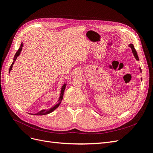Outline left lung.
<instances>
[{
  "label": "left lung",
  "mask_w": 153,
  "mask_h": 153,
  "mask_svg": "<svg viewBox=\"0 0 153 153\" xmlns=\"http://www.w3.org/2000/svg\"><path fill=\"white\" fill-rule=\"evenodd\" d=\"M128 46H129V47H130L131 50V51H132V53L134 54V56L135 58L137 60H139V56H138V55H137V51H136V50H135V48H134V44H130ZM139 70H140V72L141 73V72H142V70H141V68H140V67H139ZM142 78H141V81H142Z\"/></svg>",
  "instance_id": "8db88e82"
}]
</instances>
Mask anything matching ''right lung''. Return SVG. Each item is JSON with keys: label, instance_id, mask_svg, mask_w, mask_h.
Here are the masks:
<instances>
[{"label": "right lung", "instance_id": "1", "mask_svg": "<svg viewBox=\"0 0 153 153\" xmlns=\"http://www.w3.org/2000/svg\"><path fill=\"white\" fill-rule=\"evenodd\" d=\"M23 42H22L21 43V45H20V47H19V48L18 49V50L17 51V52L16 53L15 55H14V58H13V62L12 63L11 65L10 66V68H9V72L10 73L11 71L12 70L13 68V64L14 63V62H15L16 60V59L18 58V56H19V55H20L21 53V51L22 50V48H23ZM66 86H67V83H64V85L62 86V88H61V91H60V97H59V99H58V103H56V104H55V105H53V107H51L50 109H42L41 111H39V112L36 113V114H33V115H46V114H50V113L52 112L53 111H55L57 107H58V106L60 105V103L62 101V99H63V93H64V91H65V89L66 88Z\"/></svg>", "mask_w": 153, "mask_h": 153}]
</instances>
